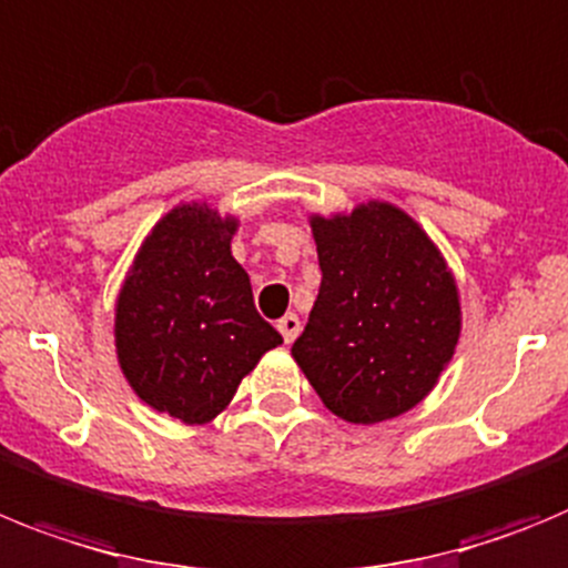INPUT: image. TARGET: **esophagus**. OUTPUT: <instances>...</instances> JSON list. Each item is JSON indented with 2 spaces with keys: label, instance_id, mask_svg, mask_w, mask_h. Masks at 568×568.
I'll return each instance as SVG.
<instances>
[{
  "label": "esophagus",
  "instance_id": "1",
  "mask_svg": "<svg viewBox=\"0 0 568 568\" xmlns=\"http://www.w3.org/2000/svg\"><path fill=\"white\" fill-rule=\"evenodd\" d=\"M277 328H280V334H283L285 343H294L300 334V317L297 314H285V317L277 323Z\"/></svg>",
  "mask_w": 568,
  "mask_h": 568
}]
</instances>
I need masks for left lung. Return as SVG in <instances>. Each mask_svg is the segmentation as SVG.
<instances>
[{
	"instance_id": "obj_1",
	"label": "left lung",
	"mask_w": 568,
	"mask_h": 568,
	"mask_svg": "<svg viewBox=\"0 0 568 568\" xmlns=\"http://www.w3.org/2000/svg\"><path fill=\"white\" fill-rule=\"evenodd\" d=\"M308 223L323 280L291 354L343 420L400 417L455 357V274L420 223L392 202H359L352 214H312Z\"/></svg>"
}]
</instances>
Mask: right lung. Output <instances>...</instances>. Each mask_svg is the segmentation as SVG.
<instances>
[{
    "instance_id": "right-lung-1",
    "label": "right lung",
    "mask_w": 568,
    "mask_h": 568,
    "mask_svg": "<svg viewBox=\"0 0 568 568\" xmlns=\"http://www.w3.org/2000/svg\"><path fill=\"white\" fill-rule=\"evenodd\" d=\"M240 220L182 202L142 240L116 297L113 343L128 386L185 426L211 423L265 352L283 343L231 256Z\"/></svg>"
}]
</instances>
